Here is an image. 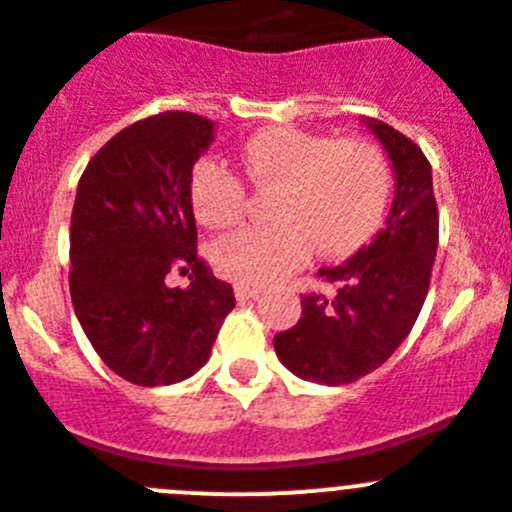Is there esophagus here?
<instances>
[{
  "label": "esophagus",
  "mask_w": 512,
  "mask_h": 512,
  "mask_svg": "<svg viewBox=\"0 0 512 512\" xmlns=\"http://www.w3.org/2000/svg\"><path fill=\"white\" fill-rule=\"evenodd\" d=\"M260 287L257 285H245V282H237L235 285V297L240 302H245V300H257V297H260Z\"/></svg>",
  "instance_id": "34e87169"
}]
</instances>
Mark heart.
<instances>
[{
	"label": "heart",
	"mask_w": 512,
	"mask_h": 512,
	"mask_svg": "<svg viewBox=\"0 0 512 512\" xmlns=\"http://www.w3.org/2000/svg\"><path fill=\"white\" fill-rule=\"evenodd\" d=\"M240 162L255 185H280L277 222L245 225L212 247L217 270L245 285L282 280L312 250L347 255L375 232L390 200L388 160L367 142L277 127L250 137ZM190 200L202 225L222 230L242 217L247 192L225 162L205 157L192 170Z\"/></svg>",
	"instance_id": "obj_1"
}]
</instances>
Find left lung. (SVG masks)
<instances>
[{
    "instance_id": "1",
    "label": "left lung",
    "mask_w": 512,
    "mask_h": 512,
    "mask_svg": "<svg viewBox=\"0 0 512 512\" xmlns=\"http://www.w3.org/2000/svg\"><path fill=\"white\" fill-rule=\"evenodd\" d=\"M395 175L385 227L350 260L320 267L332 292L302 295V317L275 335L282 365L302 380L347 385L388 360L410 335L438 252L433 167L423 150L380 119H362Z\"/></svg>"
}]
</instances>
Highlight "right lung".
Instances as JSON below:
<instances>
[{"label":"right lung","mask_w":512,"mask_h":512,"mask_svg":"<svg viewBox=\"0 0 512 512\" xmlns=\"http://www.w3.org/2000/svg\"><path fill=\"white\" fill-rule=\"evenodd\" d=\"M215 140V122L162 112L130 124L89 160L69 225V292L104 365L157 388L195 375L235 292L197 257L192 167ZM191 272L170 288L167 271Z\"/></svg>","instance_id":"obj_1"}]
</instances>
